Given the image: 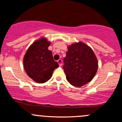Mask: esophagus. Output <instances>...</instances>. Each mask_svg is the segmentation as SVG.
Instances as JSON below:
<instances>
[{"label":"esophagus","mask_w":122,"mask_h":122,"mask_svg":"<svg viewBox=\"0 0 122 122\" xmlns=\"http://www.w3.org/2000/svg\"><path fill=\"white\" fill-rule=\"evenodd\" d=\"M57 62H58V64H59V65L60 66H61L62 65V60L61 59H59L57 61Z\"/></svg>","instance_id":"obj_1"}]
</instances>
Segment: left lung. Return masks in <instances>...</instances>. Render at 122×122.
<instances>
[{"label":"left lung","mask_w":122,"mask_h":122,"mask_svg":"<svg viewBox=\"0 0 122 122\" xmlns=\"http://www.w3.org/2000/svg\"><path fill=\"white\" fill-rule=\"evenodd\" d=\"M63 69L71 85L81 87L92 80L96 73L97 60L91 48L85 43L72 44L68 47Z\"/></svg>","instance_id":"1"}]
</instances>
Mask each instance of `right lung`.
I'll use <instances>...</instances> for the list:
<instances>
[{"instance_id":"obj_1","label":"right lung","mask_w":122,"mask_h":122,"mask_svg":"<svg viewBox=\"0 0 122 122\" xmlns=\"http://www.w3.org/2000/svg\"><path fill=\"white\" fill-rule=\"evenodd\" d=\"M50 43L46 38L36 41L27 50L23 58L24 69L29 77L38 83L47 81L58 67L48 50Z\"/></svg>"}]
</instances>
